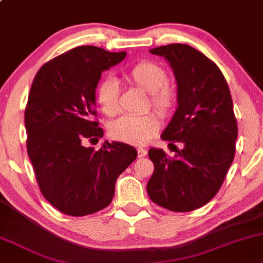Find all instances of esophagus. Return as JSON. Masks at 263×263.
<instances>
[{
  "mask_svg": "<svg viewBox=\"0 0 263 263\" xmlns=\"http://www.w3.org/2000/svg\"><path fill=\"white\" fill-rule=\"evenodd\" d=\"M137 154H139V157H143L147 155V151H146V148L143 147H139L137 148Z\"/></svg>",
  "mask_w": 263,
  "mask_h": 263,
  "instance_id": "obj_1",
  "label": "esophagus"
}]
</instances>
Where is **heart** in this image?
<instances>
[{"mask_svg": "<svg viewBox=\"0 0 263 263\" xmlns=\"http://www.w3.org/2000/svg\"><path fill=\"white\" fill-rule=\"evenodd\" d=\"M124 77L146 92L151 93V103L165 115L175 102V92L166 84L167 74L162 66L153 62L137 63L124 71ZM118 87L113 78L103 79L96 89V101L107 116L117 112ZM159 120L153 113L139 116H122L109 124V136L121 142L142 145L159 129Z\"/></svg>", "mask_w": 263, "mask_h": 263, "instance_id": "heart-1", "label": "heart"}]
</instances>
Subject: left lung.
Wrapping results in <instances>:
<instances>
[{
    "label": "left lung",
    "instance_id": "8db88e82",
    "mask_svg": "<svg viewBox=\"0 0 263 263\" xmlns=\"http://www.w3.org/2000/svg\"><path fill=\"white\" fill-rule=\"evenodd\" d=\"M150 52L173 69L178 108L161 135L176 154L167 157L161 148L148 150L155 168L147 194L168 211H194L215 197L233 162L238 128L231 92L219 68L186 44ZM175 142L182 143L180 151Z\"/></svg>",
    "mask_w": 263,
    "mask_h": 263
}]
</instances>
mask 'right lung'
<instances>
[{"label":"right lung","instance_id":"add662e5","mask_svg":"<svg viewBox=\"0 0 263 263\" xmlns=\"http://www.w3.org/2000/svg\"><path fill=\"white\" fill-rule=\"evenodd\" d=\"M126 55L78 46L41 66L31 84L27 154L43 195L64 214L82 217L108 206L117 178L137 157L123 142L104 141L98 151L83 145L103 136L95 120L97 85Z\"/></svg>","mask_w":263,"mask_h":263}]
</instances>
